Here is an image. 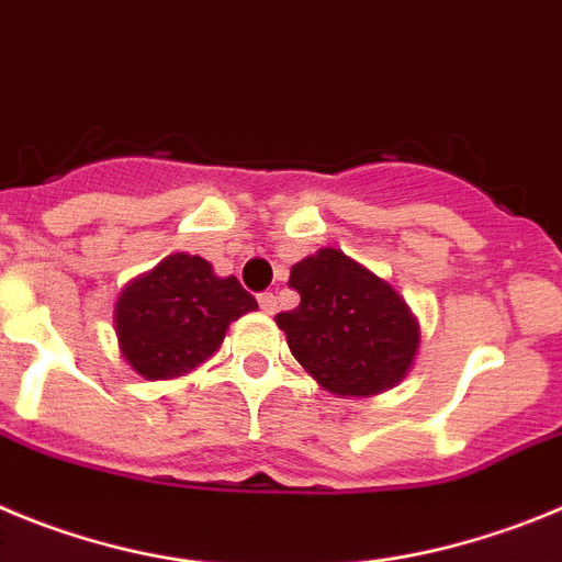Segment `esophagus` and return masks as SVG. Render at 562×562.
Masks as SVG:
<instances>
[{"mask_svg": "<svg viewBox=\"0 0 562 562\" xmlns=\"http://www.w3.org/2000/svg\"><path fill=\"white\" fill-rule=\"evenodd\" d=\"M257 302H260V311L269 313V316L277 311V296H274V293H260V296H257Z\"/></svg>", "mask_w": 562, "mask_h": 562, "instance_id": "1", "label": "esophagus"}]
</instances>
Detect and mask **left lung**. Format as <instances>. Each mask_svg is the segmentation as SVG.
<instances>
[{"instance_id":"obj_1","label":"left lung","mask_w":562,"mask_h":562,"mask_svg":"<svg viewBox=\"0 0 562 562\" xmlns=\"http://www.w3.org/2000/svg\"><path fill=\"white\" fill-rule=\"evenodd\" d=\"M300 307L274 322L307 375L336 397H372L412 372L419 322L386 280L344 255L318 249L291 269Z\"/></svg>"}]
</instances>
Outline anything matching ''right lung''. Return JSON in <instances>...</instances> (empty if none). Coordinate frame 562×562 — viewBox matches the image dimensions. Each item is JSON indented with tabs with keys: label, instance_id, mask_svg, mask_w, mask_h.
<instances>
[{
	"label": "right lung",
	"instance_id": "1",
	"mask_svg": "<svg viewBox=\"0 0 562 562\" xmlns=\"http://www.w3.org/2000/svg\"><path fill=\"white\" fill-rule=\"evenodd\" d=\"M249 311L257 300L235 277H218L204 257L176 251L120 291L114 333L134 372L170 381L215 356L232 322Z\"/></svg>",
	"mask_w": 562,
	"mask_h": 562
}]
</instances>
